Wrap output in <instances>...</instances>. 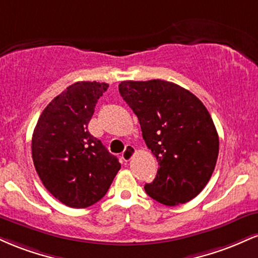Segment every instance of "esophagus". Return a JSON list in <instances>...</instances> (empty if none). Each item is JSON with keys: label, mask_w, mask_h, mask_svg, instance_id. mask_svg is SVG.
Wrapping results in <instances>:
<instances>
[{"label": "esophagus", "mask_w": 258, "mask_h": 258, "mask_svg": "<svg viewBox=\"0 0 258 258\" xmlns=\"http://www.w3.org/2000/svg\"><path fill=\"white\" fill-rule=\"evenodd\" d=\"M135 153H136L135 147L127 146L122 153V159L125 160V161H130V160L133 158V155H135Z\"/></svg>", "instance_id": "obj_1"}]
</instances>
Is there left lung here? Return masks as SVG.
<instances>
[{"label":"left lung","mask_w":258,"mask_h":258,"mask_svg":"<svg viewBox=\"0 0 258 258\" xmlns=\"http://www.w3.org/2000/svg\"><path fill=\"white\" fill-rule=\"evenodd\" d=\"M119 91L159 161L155 178L144 185L147 194L166 206L190 201L205 188L218 158L220 141L205 105L164 80L122 81Z\"/></svg>","instance_id":"1"}]
</instances>
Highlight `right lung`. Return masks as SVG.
I'll return each instance as SVG.
<instances>
[{"label": "right lung", "instance_id": "1", "mask_svg": "<svg viewBox=\"0 0 258 258\" xmlns=\"http://www.w3.org/2000/svg\"><path fill=\"white\" fill-rule=\"evenodd\" d=\"M109 85L75 82L44 108L31 142L36 172L55 199L85 209L108 191L121 164L88 132L94 106Z\"/></svg>", "mask_w": 258, "mask_h": 258}]
</instances>
